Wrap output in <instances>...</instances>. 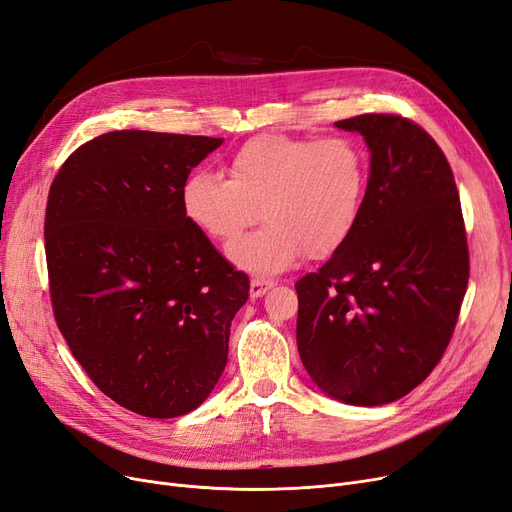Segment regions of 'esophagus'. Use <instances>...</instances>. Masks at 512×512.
<instances>
[{"mask_svg": "<svg viewBox=\"0 0 512 512\" xmlns=\"http://www.w3.org/2000/svg\"><path fill=\"white\" fill-rule=\"evenodd\" d=\"M272 287H274V280L253 278V280H251V297H261V295H266Z\"/></svg>", "mask_w": 512, "mask_h": 512, "instance_id": "34e87169", "label": "esophagus"}]
</instances>
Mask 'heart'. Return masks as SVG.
<instances>
[{
    "mask_svg": "<svg viewBox=\"0 0 512 512\" xmlns=\"http://www.w3.org/2000/svg\"><path fill=\"white\" fill-rule=\"evenodd\" d=\"M227 173L230 179L208 170L189 175L181 187L183 213L206 236L232 242L261 208L268 223L227 255L238 268L276 274L301 251L329 257L350 238L367 198L369 156L346 135H257L234 151Z\"/></svg>",
    "mask_w": 512,
    "mask_h": 512,
    "instance_id": "obj_1",
    "label": "heart"
}]
</instances>
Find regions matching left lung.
<instances>
[{"label": "left lung", "mask_w": 512, "mask_h": 512, "mask_svg": "<svg viewBox=\"0 0 512 512\" xmlns=\"http://www.w3.org/2000/svg\"><path fill=\"white\" fill-rule=\"evenodd\" d=\"M335 126L365 137L369 187L350 238L295 282L297 348L333 399L386 405L426 380L456 329L470 274L460 194L413 120L363 113Z\"/></svg>", "instance_id": "obj_1"}]
</instances>
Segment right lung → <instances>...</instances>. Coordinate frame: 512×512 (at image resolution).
Masks as SVG:
<instances>
[{"label": "right lung", "instance_id": "1", "mask_svg": "<svg viewBox=\"0 0 512 512\" xmlns=\"http://www.w3.org/2000/svg\"><path fill=\"white\" fill-rule=\"evenodd\" d=\"M223 139L113 130L56 173L44 221L54 320L92 384L145 418H177L215 388L251 282L181 206Z\"/></svg>", "mask_w": 512, "mask_h": 512}]
</instances>
